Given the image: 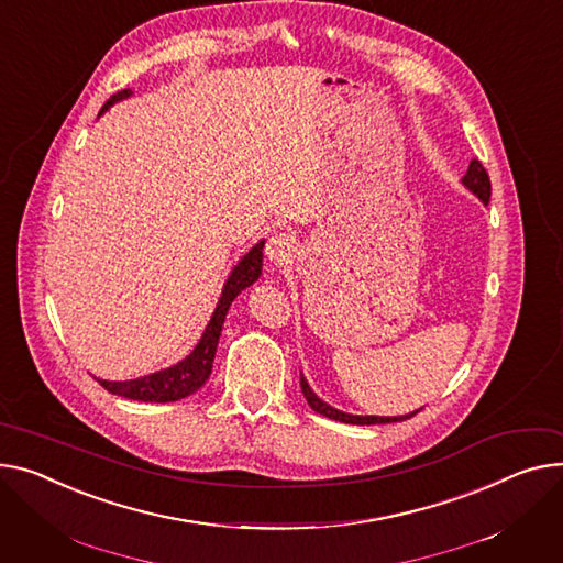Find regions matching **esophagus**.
Listing matches in <instances>:
<instances>
[{"label":"esophagus","mask_w":563,"mask_h":563,"mask_svg":"<svg viewBox=\"0 0 563 563\" xmlns=\"http://www.w3.org/2000/svg\"><path fill=\"white\" fill-rule=\"evenodd\" d=\"M294 251H296L294 238L285 235V233H276L269 238L265 255L269 262H274V265H283V262H287L294 255Z\"/></svg>","instance_id":"obj_1"}]
</instances>
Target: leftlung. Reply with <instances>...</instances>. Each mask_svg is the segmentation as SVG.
Instances as JSON below:
<instances>
[{
  "label": "left lung",
  "mask_w": 563,
  "mask_h": 563,
  "mask_svg": "<svg viewBox=\"0 0 563 563\" xmlns=\"http://www.w3.org/2000/svg\"><path fill=\"white\" fill-rule=\"evenodd\" d=\"M462 183L468 187V190L486 206L492 199V180H489V174H486V169L482 167V163L477 158L471 161L468 165V172L464 174ZM301 389H303V396L308 400V405L317 411V415H323L332 421H342V423H353V426H378V423H398V421H405V419H411L417 415V411H411V415H405V417H355V415H346V411H340L330 407L328 402H323L308 385V380L301 376Z\"/></svg>",
  "instance_id": "left-lung-1"
}]
</instances>
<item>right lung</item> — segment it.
Returning a JSON list of instances; mask_svg holds the SVG:
<instances>
[{
    "label": "right lung",
    "instance_id": "add662e5",
    "mask_svg": "<svg viewBox=\"0 0 563 563\" xmlns=\"http://www.w3.org/2000/svg\"><path fill=\"white\" fill-rule=\"evenodd\" d=\"M133 92L120 90L118 95H112L103 108L99 110V115L112 106L118 103L126 97H131ZM262 246L265 242H257L240 262L235 265V269L231 272L229 280L223 283L221 296L217 301V308L201 334L199 344L195 346V351L187 355L185 360L156 371V373H148V376L135 378V380H124V383H110V380H99L97 383L108 389L110 394H118L131 400H142V402H174L180 400L185 396L195 394L197 389H201L206 385V380L210 378V371H212V360L217 353V344H219V334L223 328V321H227L229 308L235 301V296L246 289L249 285H253L260 274H262Z\"/></svg>",
    "mask_w": 563,
    "mask_h": 563
}]
</instances>
